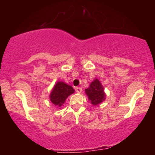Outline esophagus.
<instances>
[{
  "instance_id": "1",
  "label": "esophagus",
  "mask_w": 155,
  "mask_h": 155,
  "mask_svg": "<svg viewBox=\"0 0 155 155\" xmlns=\"http://www.w3.org/2000/svg\"><path fill=\"white\" fill-rule=\"evenodd\" d=\"M76 91H77V93H78V94H80V93H81L82 92V88L81 87H77L76 88Z\"/></svg>"
}]
</instances>
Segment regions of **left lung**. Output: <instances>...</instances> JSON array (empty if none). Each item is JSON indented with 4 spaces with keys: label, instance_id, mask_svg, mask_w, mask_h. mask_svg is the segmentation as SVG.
Wrapping results in <instances>:
<instances>
[{
    "label": "left lung",
    "instance_id": "8db88e82",
    "mask_svg": "<svg viewBox=\"0 0 155 155\" xmlns=\"http://www.w3.org/2000/svg\"><path fill=\"white\" fill-rule=\"evenodd\" d=\"M85 92L87 96L89 101L93 106L98 105L105 100L106 94L104 87L98 79L95 78L90 83L89 87L85 89Z\"/></svg>",
    "mask_w": 155,
    "mask_h": 155
}]
</instances>
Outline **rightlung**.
Listing matches in <instances>:
<instances>
[{
	"instance_id": "add662e5",
	"label": "right lung",
	"mask_w": 155,
	"mask_h": 155,
	"mask_svg": "<svg viewBox=\"0 0 155 155\" xmlns=\"http://www.w3.org/2000/svg\"><path fill=\"white\" fill-rule=\"evenodd\" d=\"M74 93V90L71 85L62 81H57L50 94V101L57 107H61L68 97Z\"/></svg>"
}]
</instances>
